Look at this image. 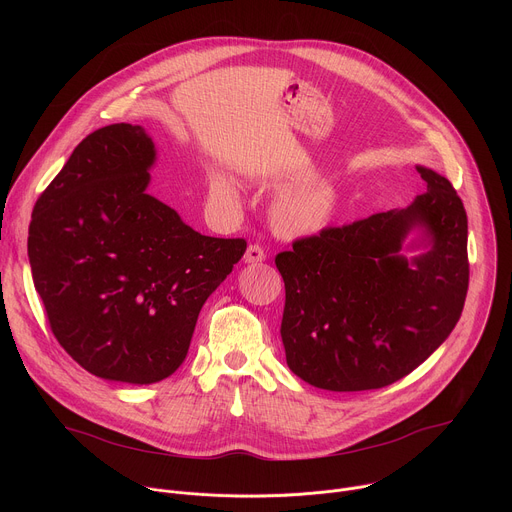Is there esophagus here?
I'll return each mask as SVG.
<instances>
[{
  "label": "esophagus",
  "mask_w": 512,
  "mask_h": 512,
  "mask_svg": "<svg viewBox=\"0 0 512 512\" xmlns=\"http://www.w3.org/2000/svg\"><path fill=\"white\" fill-rule=\"evenodd\" d=\"M265 251H263V247L261 245H257V243H253V245H249L247 247V251H245V263H261V261H265Z\"/></svg>",
  "instance_id": "1"
}]
</instances>
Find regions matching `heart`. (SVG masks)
Here are the masks:
<instances>
[{
	"instance_id": "obj_1",
	"label": "heart",
	"mask_w": 512,
	"mask_h": 512,
	"mask_svg": "<svg viewBox=\"0 0 512 512\" xmlns=\"http://www.w3.org/2000/svg\"><path fill=\"white\" fill-rule=\"evenodd\" d=\"M210 196L235 202L237 190L225 176H210ZM336 210V192L324 182L304 184L285 192L273 206L275 227L289 237H308L320 233Z\"/></svg>"
}]
</instances>
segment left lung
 <instances>
[{
  "label": "left lung",
  "instance_id": "1",
  "mask_svg": "<svg viewBox=\"0 0 512 512\" xmlns=\"http://www.w3.org/2000/svg\"><path fill=\"white\" fill-rule=\"evenodd\" d=\"M427 190L407 208L294 241L275 257L285 283L281 340L291 373L326 391H369L407 377L464 310L468 216L448 178L417 166ZM421 226L430 249L407 262Z\"/></svg>",
  "mask_w": 512,
  "mask_h": 512
}]
</instances>
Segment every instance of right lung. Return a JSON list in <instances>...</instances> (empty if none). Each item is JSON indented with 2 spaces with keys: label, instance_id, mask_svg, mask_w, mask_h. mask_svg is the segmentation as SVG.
Here are the masks:
<instances>
[{
  "label": "right lung",
  "instance_id": "add662e5",
  "mask_svg": "<svg viewBox=\"0 0 512 512\" xmlns=\"http://www.w3.org/2000/svg\"><path fill=\"white\" fill-rule=\"evenodd\" d=\"M154 162L141 125L93 131L36 200L28 231L58 344L91 375L133 385L180 367L204 302L247 249L196 233L145 192Z\"/></svg>",
  "mask_w": 512,
  "mask_h": 512
}]
</instances>
